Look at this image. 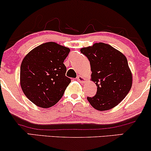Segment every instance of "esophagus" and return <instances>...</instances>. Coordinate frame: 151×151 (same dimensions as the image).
<instances>
[{
	"instance_id": "obj_1",
	"label": "esophagus",
	"mask_w": 151,
	"mask_h": 151,
	"mask_svg": "<svg viewBox=\"0 0 151 151\" xmlns=\"http://www.w3.org/2000/svg\"><path fill=\"white\" fill-rule=\"evenodd\" d=\"M77 80L79 81V82H81V83H85V82H86V81H87V80H86V79L84 77H83V76H81V75H79L77 77Z\"/></svg>"
}]
</instances>
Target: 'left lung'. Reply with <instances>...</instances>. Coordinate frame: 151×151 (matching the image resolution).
<instances>
[{
    "label": "left lung",
    "instance_id": "1",
    "mask_svg": "<svg viewBox=\"0 0 151 151\" xmlns=\"http://www.w3.org/2000/svg\"><path fill=\"white\" fill-rule=\"evenodd\" d=\"M80 51L89 60L91 79L97 86L96 94L88 96V101L101 111L115 107L132 86V74L125 55L103 42L83 47Z\"/></svg>",
    "mask_w": 151,
    "mask_h": 151
}]
</instances>
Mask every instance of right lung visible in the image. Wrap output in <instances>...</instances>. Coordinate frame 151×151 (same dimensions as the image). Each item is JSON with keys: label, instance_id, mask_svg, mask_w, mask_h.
<instances>
[{"label": "right lung", "instance_id": "add662e5", "mask_svg": "<svg viewBox=\"0 0 151 151\" xmlns=\"http://www.w3.org/2000/svg\"><path fill=\"white\" fill-rule=\"evenodd\" d=\"M70 48L54 42L43 43L27 54L20 66V86L28 99L50 108L62 97L71 82L64 61Z\"/></svg>", "mask_w": 151, "mask_h": 151}]
</instances>
